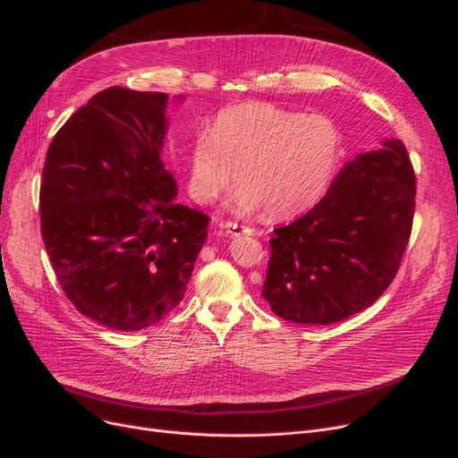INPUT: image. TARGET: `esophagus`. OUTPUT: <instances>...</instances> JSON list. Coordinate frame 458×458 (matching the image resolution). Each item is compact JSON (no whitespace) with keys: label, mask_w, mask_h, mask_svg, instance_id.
<instances>
[{"label":"esophagus","mask_w":458,"mask_h":458,"mask_svg":"<svg viewBox=\"0 0 458 458\" xmlns=\"http://www.w3.org/2000/svg\"><path fill=\"white\" fill-rule=\"evenodd\" d=\"M225 230H226V233H230V235H250V233H254V230H250V228H247V226H242V225H237V223H225V225H221Z\"/></svg>","instance_id":"esophagus-1"}]
</instances>
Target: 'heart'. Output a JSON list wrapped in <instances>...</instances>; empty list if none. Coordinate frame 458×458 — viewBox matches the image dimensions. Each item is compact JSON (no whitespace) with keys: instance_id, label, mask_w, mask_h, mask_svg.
<instances>
[{"instance_id":"1","label":"heart","mask_w":458,"mask_h":458,"mask_svg":"<svg viewBox=\"0 0 458 458\" xmlns=\"http://www.w3.org/2000/svg\"><path fill=\"white\" fill-rule=\"evenodd\" d=\"M342 154V131L325 114H301L271 104H239L213 118L206 139L192 140L187 187L211 204L237 187L235 208L290 219L327 192Z\"/></svg>"}]
</instances>
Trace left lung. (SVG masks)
<instances>
[{
	"label": "left lung",
	"instance_id": "obj_1",
	"mask_svg": "<svg viewBox=\"0 0 458 458\" xmlns=\"http://www.w3.org/2000/svg\"><path fill=\"white\" fill-rule=\"evenodd\" d=\"M416 174L386 139L334 178L325 199L275 230L263 299L301 325H330L371 306L395 278L412 232Z\"/></svg>",
	"mask_w": 458,
	"mask_h": 458
}]
</instances>
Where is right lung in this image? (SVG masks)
Wrapping results in <instances>:
<instances>
[{
	"instance_id": "1",
	"label": "right lung",
	"mask_w": 458,
	"mask_h": 458,
	"mask_svg": "<svg viewBox=\"0 0 458 458\" xmlns=\"http://www.w3.org/2000/svg\"><path fill=\"white\" fill-rule=\"evenodd\" d=\"M168 94L109 87L55 133L40 183V230L80 314L137 332L183 299L209 216L178 204L161 148Z\"/></svg>"
}]
</instances>
